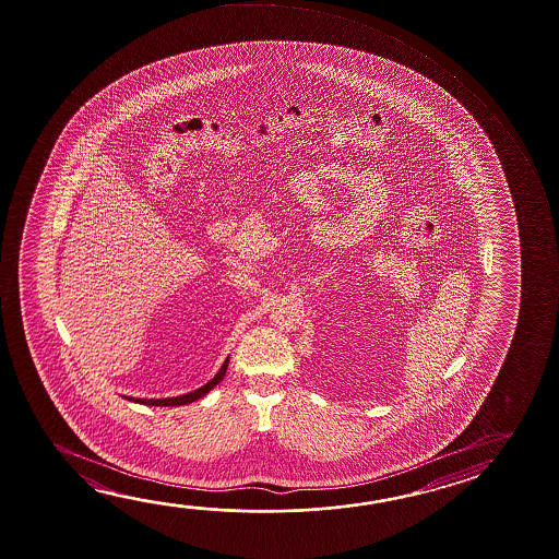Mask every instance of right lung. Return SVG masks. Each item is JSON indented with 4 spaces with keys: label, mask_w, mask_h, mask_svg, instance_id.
Masks as SVG:
<instances>
[{
    "label": "right lung",
    "mask_w": 559,
    "mask_h": 559,
    "mask_svg": "<svg viewBox=\"0 0 559 559\" xmlns=\"http://www.w3.org/2000/svg\"><path fill=\"white\" fill-rule=\"evenodd\" d=\"M229 357L224 360V365H222L221 370L216 372V376L209 380L206 384L201 385L199 390H194V392H189V394L177 395V397H159V400H146V397H129L127 395V400L129 402L142 403V405H156V407H174V405H187V403L197 402V400H201L204 395L211 392L212 388H216V384H221L222 380H224V376H226V370H228Z\"/></svg>",
    "instance_id": "obj_1"
}]
</instances>
